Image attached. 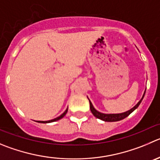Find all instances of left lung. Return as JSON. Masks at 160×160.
I'll return each instance as SVG.
<instances>
[{
    "instance_id": "1",
    "label": "left lung",
    "mask_w": 160,
    "mask_h": 160,
    "mask_svg": "<svg viewBox=\"0 0 160 160\" xmlns=\"http://www.w3.org/2000/svg\"><path fill=\"white\" fill-rule=\"evenodd\" d=\"M144 93H145V92H144ZM144 95H143L142 98L141 99V100L138 102V104H137L136 105H135L134 107L133 108H131L130 110L127 111V112H123V113H120V114H104V113H100V112H97V111L96 110L95 108H94L93 106H92V103H91V101L89 100V105H90L91 112H92V115H93L94 116L96 117V118H100V119L103 120V121H105V122L120 121V120L123 119V118H127V117L128 116V115H130V113H132V112H133V111L135 110V109L138 108V107L140 105V104H141V101H142L143 98H144Z\"/></svg>"
}]
</instances>
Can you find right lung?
I'll return each mask as SVG.
<instances>
[{"label":"right lung","instance_id":"add662e5","mask_svg":"<svg viewBox=\"0 0 160 160\" xmlns=\"http://www.w3.org/2000/svg\"><path fill=\"white\" fill-rule=\"evenodd\" d=\"M67 112H68V108L66 109V111H65V112H63V113L61 115H60V116L57 117V118H54V119L49 120V121H39V122H42V123H48V122H56V121H57V120H59V119H60V118H63V117L65 115H66Z\"/></svg>","mask_w":160,"mask_h":160}]
</instances>
